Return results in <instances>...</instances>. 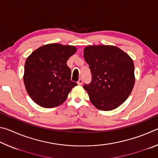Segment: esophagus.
Wrapping results in <instances>:
<instances>
[{
	"mask_svg": "<svg viewBox=\"0 0 158 158\" xmlns=\"http://www.w3.org/2000/svg\"><path fill=\"white\" fill-rule=\"evenodd\" d=\"M77 84H78L79 85H81L83 84V79H79V81H77Z\"/></svg>",
	"mask_w": 158,
	"mask_h": 158,
	"instance_id": "esophagus-1",
	"label": "esophagus"
}]
</instances>
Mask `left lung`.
<instances>
[{"label":"left lung","mask_w":158,"mask_h":158,"mask_svg":"<svg viewBox=\"0 0 158 158\" xmlns=\"http://www.w3.org/2000/svg\"><path fill=\"white\" fill-rule=\"evenodd\" d=\"M84 56L92 78L83 87L93 105L102 111L113 110L122 105L135 85V66L131 58L110 45L85 47Z\"/></svg>","instance_id":"left-lung-1"}]
</instances>
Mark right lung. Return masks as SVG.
Returning <instances> with one entry per match:
<instances>
[{
    "label": "right lung",
    "instance_id": "add662e5",
    "mask_svg": "<svg viewBox=\"0 0 158 158\" xmlns=\"http://www.w3.org/2000/svg\"><path fill=\"white\" fill-rule=\"evenodd\" d=\"M77 52L73 46L49 44L38 48L29 56L24 66L25 87L35 102L44 108L63 104L72 89L69 58Z\"/></svg>",
    "mask_w": 158,
    "mask_h": 158
}]
</instances>
